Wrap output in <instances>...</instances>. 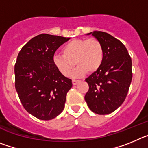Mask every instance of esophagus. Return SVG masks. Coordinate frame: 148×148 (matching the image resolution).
<instances>
[{
	"label": "esophagus",
	"mask_w": 148,
	"mask_h": 148,
	"mask_svg": "<svg viewBox=\"0 0 148 148\" xmlns=\"http://www.w3.org/2000/svg\"><path fill=\"white\" fill-rule=\"evenodd\" d=\"M80 82H81L80 80H75V79H73V85H76L77 84H78Z\"/></svg>",
	"instance_id": "esophagus-1"
}]
</instances>
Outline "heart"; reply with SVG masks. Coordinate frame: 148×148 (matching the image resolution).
<instances>
[{
    "label": "heart",
    "instance_id": "1",
    "mask_svg": "<svg viewBox=\"0 0 148 148\" xmlns=\"http://www.w3.org/2000/svg\"><path fill=\"white\" fill-rule=\"evenodd\" d=\"M61 53L63 56L55 55L53 61L57 70L66 77L71 75L75 64L78 66L74 77L82 76L87 71L94 73L101 66L104 57L102 44L96 38L71 40L63 47Z\"/></svg>",
    "mask_w": 148,
    "mask_h": 148
}]
</instances>
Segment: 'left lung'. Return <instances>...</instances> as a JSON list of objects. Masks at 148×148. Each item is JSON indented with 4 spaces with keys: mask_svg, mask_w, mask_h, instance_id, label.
Wrapping results in <instances>:
<instances>
[{
    "mask_svg": "<svg viewBox=\"0 0 148 148\" xmlns=\"http://www.w3.org/2000/svg\"><path fill=\"white\" fill-rule=\"evenodd\" d=\"M94 37L102 44L104 57L99 70L86 78L89 85L84 99L93 113H113L125 101L133 77L132 60L125 46L110 34L94 31Z\"/></svg>",
    "mask_w": 148,
    "mask_h": 148,
    "instance_id": "8db88e82",
    "label": "left lung"
}]
</instances>
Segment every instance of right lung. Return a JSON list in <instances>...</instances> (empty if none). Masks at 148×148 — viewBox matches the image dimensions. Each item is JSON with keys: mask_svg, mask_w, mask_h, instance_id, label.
Listing matches in <instances>:
<instances>
[{"mask_svg": "<svg viewBox=\"0 0 148 148\" xmlns=\"http://www.w3.org/2000/svg\"><path fill=\"white\" fill-rule=\"evenodd\" d=\"M70 40L49 34L32 38L18 53L15 65V89L24 109L40 120L56 118L64 108L72 80L53 64L60 46Z\"/></svg>", "mask_w": 148, "mask_h": 148, "instance_id": "1", "label": "right lung"}]
</instances>
